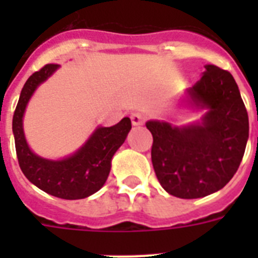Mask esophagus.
<instances>
[{
    "label": "esophagus",
    "instance_id": "34e87169",
    "mask_svg": "<svg viewBox=\"0 0 258 258\" xmlns=\"http://www.w3.org/2000/svg\"><path fill=\"white\" fill-rule=\"evenodd\" d=\"M146 120H147V116H146V113H143V112L131 113V121H133L134 125L145 124Z\"/></svg>",
    "mask_w": 258,
    "mask_h": 258
}]
</instances>
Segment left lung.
Instances as JSON below:
<instances>
[{"mask_svg": "<svg viewBox=\"0 0 258 258\" xmlns=\"http://www.w3.org/2000/svg\"><path fill=\"white\" fill-rule=\"evenodd\" d=\"M187 89L194 105L209 109L202 124L174 127L147 121L153 134L151 161L162 187L178 198L192 200L222 188L240 167L249 138V119L230 72L206 66Z\"/></svg>", "mask_w": 258, "mask_h": 258, "instance_id": "left-lung-1", "label": "left lung"}]
</instances>
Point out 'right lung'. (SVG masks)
Listing matches in <instances>:
<instances>
[{
  "label": "right lung",
  "instance_id": "1",
  "mask_svg": "<svg viewBox=\"0 0 258 258\" xmlns=\"http://www.w3.org/2000/svg\"><path fill=\"white\" fill-rule=\"evenodd\" d=\"M57 68L58 64H46L24 84L13 115L16 153L24 175L42 191L62 200H82L92 196L105 183L111 170V159L124 143L131 130V120L124 117L112 127L97 128L78 153L62 161L37 157L26 145L22 116L34 89Z\"/></svg>",
  "mask_w": 258,
  "mask_h": 258
}]
</instances>
